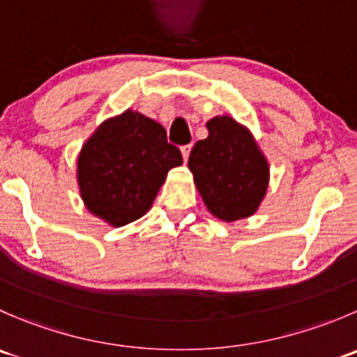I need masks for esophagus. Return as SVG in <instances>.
Returning <instances> with one entry per match:
<instances>
[{
	"instance_id": "34e87169",
	"label": "esophagus",
	"mask_w": 357,
	"mask_h": 357,
	"mask_svg": "<svg viewBox=\"0 0 357 357\" xmlns=\"http://www.w3.org/2000/svg\"><path fill=\"white\" fill-rule=\"evenodd\" d=\"M190 151H192V144H186V146H181V155L185 158V162H188Z\"/></svg>"
}]
</instances>
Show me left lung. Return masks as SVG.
<instances>
[{"label": "left lung", "mask_w": 357, "mask_h": 357, "mask_svg": "<svg viewBox=\"0 0 357 357\" xmlns=\"http://www.w3.org/2000/svg\"><path fill=\"white\" fill-rule=\"evenodd\" d=\"M209 136L197 141L188 167L207 209L223 221L256 213L268 186V164L251 132L230 116L207 122Z\"/></svg>", "instance_id": "left-lung-1"}]
</instances>
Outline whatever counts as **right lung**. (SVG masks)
<instances>
[{
	"label": "right lung",
	"mask_w": 357,
	"mask_h": 357,
	"mask_svg": "<svg viewBox=\"0 0 357 357\" xmlns=\"http://www.w3.org/2000/svg\"><path fill=\"white\" fill-rule=\"evenodd\" d=\"M181 164V151L167 143L164 127L127 109L83 144L79 193L92 214L123 227L150 209L167 172Z\"/></svg>",
	"instance_id": "right-lung-1"
}]
</instances>
